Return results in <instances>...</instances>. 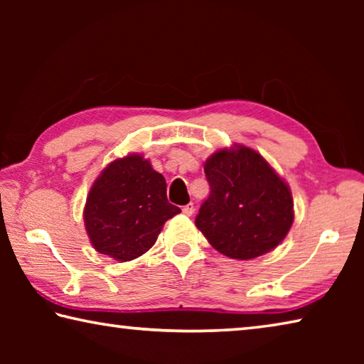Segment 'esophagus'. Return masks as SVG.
Here are the masks:
<instances>
[{
  "instance_id": "esophagus-1",
  "label": "esophagus",
  "mask_w": 364,
  "mask_h": 364,
  "mask_svg": "<svg viewBox=\"0 0 364 364\" xmlns=\"http://www.w3.org/2000/svg\"><path fill=\"white\" fill-rule=\"evenodd\" d=\"M183 213H184V215H188V217H191V215L194 213V204H193V202H191V204H188V205H184V207H183Z\"/></svg>"
}]
</instances>
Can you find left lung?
Listing matches in <instances>:
<instances>
[{
	"instance_id": "left-lung-1",
	"label": "left lung",
	"mask_w": 364,
	"mask_h": 364,
	"mask_svg": "<svg viewBox=\"0 0 364 364\" xmlns=\"http://www.w3.org/2000/svg\"><path fill=\"white\" fill-rule=\"evenodd\" d=\"M204 171L210 194L196 226L213 249L250 260L279 245L294 221L292 194L260 154L245 146L220 149Z\"/></svg>"
}]
</instances>
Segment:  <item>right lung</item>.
<instances>
[{"label": "right lung", "instance_id": "1", "mask_svg": "<svg viewBox=\"0 0 364 364\" xmlns=\"http://www.w3.org/2000/svg\"><path fill=\"white\" fill-rule=\"evenodd\" d=\"M181 208L167 199V183L149 160L132 154L109 164L86 197V232L100 254L119 262L143 255L165 221Z\"/></svg>", "mask_w": 364, "mask_h": 364}]
</instances>
